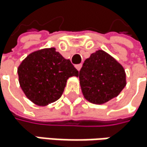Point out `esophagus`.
Here are the masks:
<instances>
[{"label":"esophagus","instance_id":"1","mask_svg":"<svg viewBox=\"0 0 147 147\" xmlns=\"http://www.w3.org/2000/svg\"><path fill=\"white\" fill-rule=\"evenodd\" d=\"M75 67H76V69H77L78 70H80V69H81V67H82V64H81V63H80V64H77Z\"/></svg>","mask_w":147,"mask_h":147}]
</instances>
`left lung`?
<instances>
[{
    "instance_id": "1",
    "label": "left lung",
    "mask_w": 147,
    "mask_h": 147,
    "mask_svg": "<svg viewBox=\"0 0 147 147\" xmlns=\"http://www.w3.org/2000/svg\"><path fill=\"white\" fill-rule=\"evenodd\" d=\"M78 77L84 98L95 105L105 104L118 97L126 85L124 67L102 49L84 61Z\"/></svg>"
}]
</instances>
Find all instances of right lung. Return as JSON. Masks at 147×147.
I'll list each match as a JSON object with an SVG mask.
<instances>
[{"label": "right lung", "mask_w": 147, "mask_h": 147, "mask_svg": "<svg viewBox=\"0 0 147 147\" xmlns=\"http://www.w3.org/2000/svg\"><path fill=\"white\" fill-rule=\"evenodd\" d=\"M20 86L26 97L38 106L58 100L70 77H78V70L55 48L30 53L18 66Z\"/></svg>", "instance_id": "right-lung-1"}]
</instances>
